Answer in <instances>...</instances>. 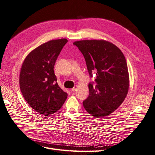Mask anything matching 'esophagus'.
<instances>
[{
  "instance_id": "1",
  "label": "esophagus",
  "mask_w": 155,
  "mask_h": 155,
  "mask_svg": "<svg viewBox=\"0 0 155 155\" xmlns=\"http://www.w3.org/2000/svg\"><path fill=\"white\" fill-rule=\"evenodd\" d=\"M76 90H77V88H76V87H74L73 88H72L71 91H72V92H76Z\"/></svg>"
}]
</instances>
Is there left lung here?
<instances>
[{
  "label": "left lung",
  "mask_w": 155,
  "mask_h": 155,
  "mask_svg": "<svg viewBox=\"0 0 155 155\" xmlns=\"http://www.w3.org/2000/svg\"><path fill=\"white\" fill-rule=\"evenodd\" d=\"M83 54L90 77L96 74L97 84H88L89 95L83 101L84 109L94 117L110 115L118 108L127 94L129 73L126 58L114 44L105 40L74 42Z\"/></svg>",
  "instance_id": "obj_1"
}]
</instances>
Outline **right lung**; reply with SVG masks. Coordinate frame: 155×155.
<instances>
[{"label": "right lung", "mask_w": 155, "mask_h": 155, "mask_svg": "<svg viewBox=\"0 0 155 155\" xmlns=\"http://www.w3.org/2000/svg\"><path fill=\"white\" fill-rule=\"evenodd\" d=\"M68 40H53L36 47L27 56L20 73V88L23 97L38 114L49 116L65 103L67 94L59 87L54 67Z\"/></svg>", "instance_id": "obj_1"}]
</instances>
